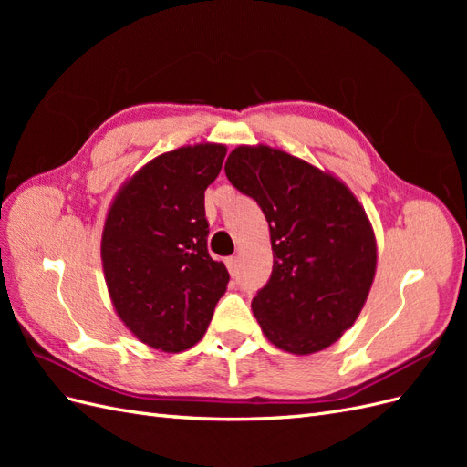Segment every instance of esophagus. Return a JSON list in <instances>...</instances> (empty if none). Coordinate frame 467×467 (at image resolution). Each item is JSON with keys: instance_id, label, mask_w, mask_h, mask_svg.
<instances>
[{"instance_id": "34e87169", "label": "esophagus", "mask_w": 467, "mask_h": 467, "mask_svg": "<svg viewBox=\"0 0 467 467\" xmlns=\"http://www.w3.org/2000/svg\"><path fill=\"white\" fill-rule=\"evenodd\" d=\"M225 266H228V271L232 276L237 275V257H228L225 259Z\"/></svg>"}]
</instances>
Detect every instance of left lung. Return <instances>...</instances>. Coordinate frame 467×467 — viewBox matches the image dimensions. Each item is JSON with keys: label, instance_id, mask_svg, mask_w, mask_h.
<instances>
[{"label": "left lung", "instance_id": "obj_1", "mask_svg": "<svg viewBox=\"0 0 467 467\" xmlns=\"http://www.w3.org/2000/svg\"><path fill=\"white\" fill-rule=\"evenodd\" d=\"M225 175L271 228L273 273L251 302L268 341L294 355L327 348L357 321L376 273V239L341 181L268 146H239Z\"/></svg>", "mask_w": 467, "mask_h": 467}]
</instances>
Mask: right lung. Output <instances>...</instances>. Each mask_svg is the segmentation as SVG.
Listing matches in <instances>:
<instances>
[{"mask_svg": "<svg viewBox=\"0 0 467 467\" xmlns=\"http://www.w3.org/2000/svg\"><path fill=\"white\" fill-rule=\"evenodd\" d=\"M225 146L167 151L126 182L103 230L110 300L140 341L181 352L202 338L230 273L208 253L204 191Z\"/></svg>", "mask_w": 467, "mask_h": 467, "instance_id": "right-lung-1", "label": "right lung"}]
</instances>
